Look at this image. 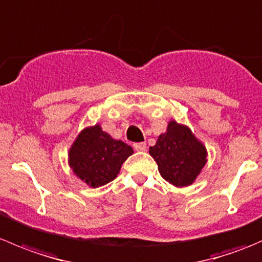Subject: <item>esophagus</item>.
I'll return each mask as SVG.
<instances>
[{
    "label": "esophagus",
    "instance_id": "1",
    "mask_svg": "<svg viewBox=\"0 0 262 262\" xmlns=\"http://www.w3.org/2000/svg\"><path fill=\"white\" fill-rule=\"evenodd\" d=\"M133 147H134V149L141 150V152H143V150L147 149V144L143 143V142H142V143H134Z\"/></svg>",
    "mask_w": 262,
    "mask_h": 262
}]
</instances>
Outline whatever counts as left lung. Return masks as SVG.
Instances as JSON below:
<instances>
[{
  "label": "left lung",
  "instance_id": "8db88e82",
  "mask_svg": "<svg viewBox=\"0 0 262 262\" xmlns=\"http://www.w3.org/2000/svg\"><path fill=\"white\" fill-rule=\"evenodd\" d=\"M149 155L158 165L161 176L175 186H189L207 163V149L186 125L175 120L168 123L166 133L158 137Z\"/></svg>",
  "mask_w": 262,
  "mask_h": 262
}]
</instances>
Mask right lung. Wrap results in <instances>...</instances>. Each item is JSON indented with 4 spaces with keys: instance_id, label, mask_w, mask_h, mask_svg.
Instances as JSON below:
<instances>
[{
    "instance_id": "add662e5",
    "label": "right lung",
    "mask_w": 262,
    "mask_h": 262,
    "mask_svg": "<svg viewBox=\"0 0 262 262\" xmlns=\"http://www.w3.org/2000/svg\"><path fill=\"white\" fill-rule=\"evenodd\" d=\"M130 155L133 148L112 138L97 124L78 134L70 149V166L82 181L99 187L114 180Z\"/></svg>"
}]
</instances>
